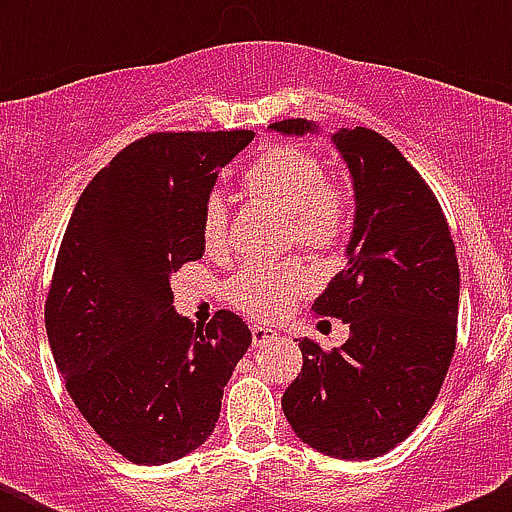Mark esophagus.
<instances>
[{
    "label": "esophagus",
    "instance_id": "1",
    "mask_svg": "<svg viewBox=\"0 0 512 512\" xmlns=\"http://www.w3.org/2000/svg\"><path fill=\"white\" fill-rule=\"evenodd\" d=\"M275 339L277 332L272 327H260V324L252 327V347H265V344L275 342Z\"/></svg>",
    "mask_w": 512,
    "mask_h": 512
}]
</instances>
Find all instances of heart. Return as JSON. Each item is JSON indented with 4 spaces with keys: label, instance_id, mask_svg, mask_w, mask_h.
Returning a JSON list of instances; mask_svg holds the SVG:
<instances>
[{
    "label": "heart",
    "instance_id": "1",
    "mask_svg": "<svg viewBox=\"0 0 512 512\" xmlns=\"http://www.w3.org/2000/svg\"><path fill=\"white\" fill-rule=\"evenodd\" d=\"M245 188L287 213L297 245L304 250H332L349 225V200L339 185L329 183L327 170L312 153L287 143H275L257 153L245 170ZM227 198L210 190L200 213V237L208 252L227 247ZM309 275L299 265L245 267L227 282L232 304L257 319H275L304 292Z\"/></svg>",
    "mask_w": 512,
    "mask_h": 512
}]
</instances>
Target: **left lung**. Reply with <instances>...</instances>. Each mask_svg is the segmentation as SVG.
I'll use <instances>...</instances> for the list:
<instances>
[{"instance_id": "8db88e82", "label": "left lung", "mask_w": 512, "mask_h": 512, "mask_svg": "<svg viewBox=\"0 0 512 512\" xmlns=\"http://www.w3.org/2000/svg\"><path fill=\"white\" fill-rule=\"evenodd\" d=\"M282 136L317 123H272ZM332 143L354 185L347 270L314 299L312 312L349 324V339L322 352L304 337L302 371L282 396L289 426L332 458L369 461L399 446L441 391L456 349V245L446 215L414 165L369 128H342Z\"/></svg>"}]
</instances>
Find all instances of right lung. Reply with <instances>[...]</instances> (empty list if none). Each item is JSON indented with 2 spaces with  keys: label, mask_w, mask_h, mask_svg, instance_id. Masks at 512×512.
<instances>
[{
  "label": "right lung",
  "mask_w": 512,
  "mask_h": 512,
  "mask_svg": "<svg viewBox=\"0 0 512 512\" xmlns=\"http://www.w3.org/2000/svg\"><path fill=\"white\" fill-rule=\"evenodd\" d=\"M252 131L151 133L81 193L46 297V334L66 391L98 436L141 466L208 441L223 389L252 344L220 309L195 327L170 277L203 257L200 213Z\"/></svg>",
  "instance_id": "add662e5"
}]
</instances>
